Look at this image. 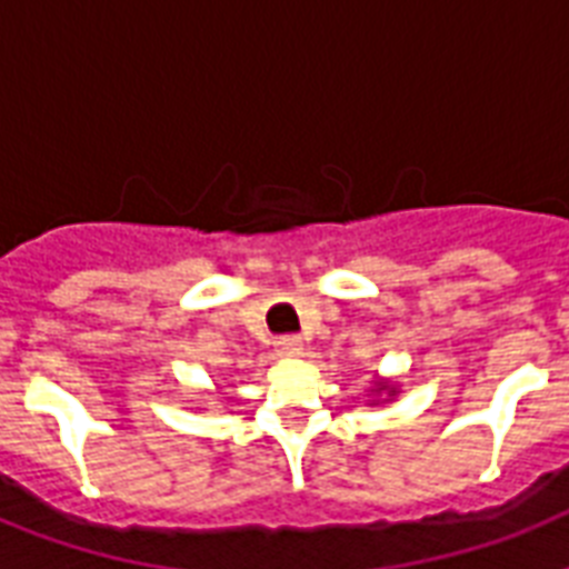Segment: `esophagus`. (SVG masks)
I'll use <instances>...</instances> for the list:
<instances>
[{
  "label": "esophagus",
  "instance_id": "1",
  "mask_svg": "<svg viewBox=\"0 0 569 569\" xmlns=\"http://www.w3.org/2000/svg\"><path fill=\"white\" fill-rule=\"evenodd\" d=\"M274 346H277V351H280V355H286V357L301 355V339H298V337H280Z\"/></svg>",
  "mask_w": 569,
  "mask_h": 569
}]
</instances>
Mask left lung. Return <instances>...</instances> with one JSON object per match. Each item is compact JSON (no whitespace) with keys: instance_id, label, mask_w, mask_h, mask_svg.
Segmentation results:
<instances>
[{"instance_id":"left-lung-1","label":"left lung","mask_w":569,"mask_h":569,"mask_svg":"<svg viewBox=\"0 0 569 569\" xmlns=\"http://www.w3.org/2000/svg\"><path fill=\"white\" fill-rule=\"evenodd\" d=\"M369 392H372V405H378L380 396H398V383L389 378H375V387ZM389 398H383V401H389Z\"/></svg>"}]
</instances>
